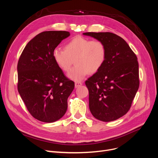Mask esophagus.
Segmentation results:
<instances>
[{"label": "esophagus", "instance_id": "34e87169", "mask_svg": "<svg viewBox=\"0 0 158 158\" xmlns=\"http://www.w3.org/2000/svg\"><path fill=\"white\" fill-rule=\"evenodd\" d=\"M82 85V82H76L75 83V88H78L79 86H81Z\"/></svg>", "mask_w": 158, "mask_h": 158}]
</instances>
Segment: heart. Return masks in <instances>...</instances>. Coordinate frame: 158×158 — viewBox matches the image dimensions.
<instances>
[{"mask_svg": "<svg viewBox=\"0 0 158 158\" xmlns=\"http://www.w3.org/2000/svg\"><path fill=\"white\" fill-rule=\"evenodd\" d=\"M106 46L102 41L90 40L82 36L72 38L65 44V49L55 48L52 58L57 66L68 72L75 59L76 66L68 74L74 81H81L89 72L95 73L103 65L106 58Z\"/></svg>", "mask_w": 158, "mask_h": 158, "instance_id": "heart-1", "label": "heart"}]
</instances>
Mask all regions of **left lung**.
<instances>
[{
    "mask_svg": "<svg viewBox=\"0 0 158 158\" xmlns=\"http://www.w3.org/2000/svg\"><path fill=\"white\" fill-rule=\"evenodd\" d=\"M83 35L102 41L107 55L101 69L86 81L89 107L96 119L109 122L130 110L139 88L137 57L123 38L111 32Z\"/></svg>",
    "mask_w": 158,
    "mask_h": 158,
    "instance_id": "8db88e82",
    "label": "left lung"
}]
</instances>
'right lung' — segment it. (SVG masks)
Wrapping results in <instances>:
<instances>
[{
  "mask_svg": "<svg viewBox=\"0 0 158 158\" xmlns=\"http://www.w3.org/2000/svg\"><path fill=\"white\" fill-rule=\"evenodd\" d=\"M67 31H46L30 40L18 60V90L32 116L52 123L64 116L74 82L67 78L52 58V51Z\"/></svg>",
  "mask_w": 158,
  "mask_h": 158,
  "instance_id": "1",
  "label": "right lung"
}]
</instances>
